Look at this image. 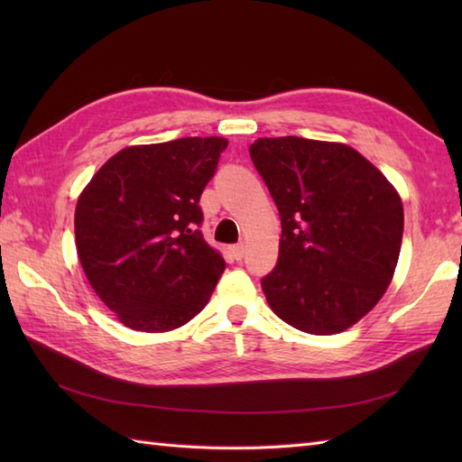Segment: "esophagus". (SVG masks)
Returning a JSON list of instances; mask_svg holds the SVG:
<instances>
[{"label":"esophagus","mask_w":462,"mask_h":462,"mask_svg":"<svg viewBox=\"0 0 462 462\" xmlns=\"http://www.w3.org/2000/svg\"><path fill=\"white\" fill-rule=\"evenodd\" d=\"M244 252H246V246L244 244H234V246L230 248V254L234 256V260H242L244 258Z\"/></svg>","instance_id":"34e87169"}]
</instances>
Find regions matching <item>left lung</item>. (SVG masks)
<instances>
[{"instance_id": "obj_1", "label": "left lung", "mask_w": 462, "mask_h": 462, "mask_svg": "<svg viewBox=\"0 0 462 462\" xmlns=\"http://www.w3.org/2000/svg\"><path fill=\"white\" fill-rule=\"evenodd\" d=\"M250 156L282 220L278 263L262 280L272 311L313 336L356 326L397 268L403 202L395 186L343 143L263 136Z\"/></svg>"}]
</instances>
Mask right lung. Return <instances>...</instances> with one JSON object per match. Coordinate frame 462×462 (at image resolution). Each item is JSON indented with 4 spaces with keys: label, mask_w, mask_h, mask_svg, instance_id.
<instances>
[{
    "label": "right lung",
    "mask_w": 462,
    "mask_h": 462,
    "mask_svg": "<svg viewBox=\"0 0 462 462\" xmlns=\"http://www.w3.org/2000/svg\"><path fill=\"white\" fill-rule=\"evenodd\" d=\"M226 146L224 136L126 146L79 194L77 254L123 326L171 331L208 303L226 262L199 230V200Z\"/></svg>",
    "instance_id": "1"
}]
</instances>
